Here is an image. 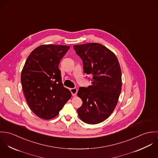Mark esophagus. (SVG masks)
<instances>
[{
	"label": "esophagus",
	"instance_id": "esophagus-1",
	"mask_svg": "<svg viewBox=\"0 0 158 158\" xmlns=\"http://www.w3.org/2000/svg\"><path fill=\"white\" fill-rule=\"evenodd\" d=\"M70 91L71 92V93H72V95H73V96H75L76 95V94H77V89L76 88H70Z\"/></svg>",
	"mask_w": 158,
	"mask_h": 158
}]
</instances>
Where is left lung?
I'll return each instance as SVG.
<instances>
[{
  "label": "left lung",
  "instance_id": "8db88e82",
  "mask_svg": "<svg viewBox=\"0 0 158 158\" xmlns=\"http://www.w3.org/2000/svg\"><path fill=\"white\" fill-rule=\"evenodd\" d=\"M83 63L84 72L92 74L91 85L81 87L78 96L83 104L77 110L80 119L97 124L108 118L114 110L122 89V72L115 54L99 43L73 45Z\"/></svg>",
  "mask_w": 158,
  "mask_h": 158
}]
</instances>
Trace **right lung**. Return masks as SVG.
Here are the masks:
<instances>
[{"instance_id":"add662e5","label":"right lung","mask_w":158,"mask_h":158,"mask_svg":"<svg viewBox=\"0 0 158 158\" xmlns=\"http://www.w3.org/2000/svg\"><path fill=\"white\" fill-rule=\"evenodd\" d=\"M67 45H42L28 56L21 72V84L27 102L39 117L54 118L71 97L64 88L58 68L67 53Z\"/></svg>"}]
</instances>
